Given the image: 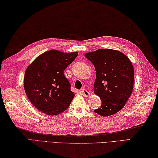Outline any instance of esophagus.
<instances>
[{
	"label": "esophagus",
	"mask_w": 158,
	"mask_h": 158,
	"mask_svg": "<svg viewBox=\"0 0 158 158\" xmlns=\"http://www.w3.org/2000/svg\"><path fill=\"white\" fill-rule=\"evenodd\" d=\"M81 93L83 94V96H85L86 97H89L90 96V93L88 91V90L85 89H83L81 90Z\"/></svg>",
	"instance_id": "obj_1"
}]
</instances>
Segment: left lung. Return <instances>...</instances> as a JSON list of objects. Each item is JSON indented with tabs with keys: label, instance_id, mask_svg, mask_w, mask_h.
Returning <instances> with one entry per match:
<instances>
[{
	"label": "left lung",
	"instance_id": "1",
	"mask_svg": "<svg viewBox=\"0 0 158 158\" xmlns=\"http://www.w3.org/2000/svg\"><path fill=\"white\" fill-rule=\"evenodd\" d=\"M85 56L95 67L96 77L94 92L101 99L100 108L94 110L106 117L115 114L125 106L134 86V68L130 59L121 52L99 49Z\"/></svg>",
	"mask_w": 158,
	"mask_h": 158
}]
</instances>
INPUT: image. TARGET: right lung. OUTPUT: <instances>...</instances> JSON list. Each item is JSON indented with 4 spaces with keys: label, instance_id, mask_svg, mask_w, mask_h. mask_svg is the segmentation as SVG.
<instances>
[{
    "label": "right lung",
    "instance_id": "obj_1",
    "mask_svg": "<svg viewBox=\"0 0 158 158\" xmlns=\"http://www.w3.org/2000/svg\"><path fill=\"white\" fill-rule=\"evenodd\" d=\"M78 52L49 50L39 56L26 70L23 86L33 106L46 115H56L69 108L75 94L64 75Z\"/></svg>",
    "mask_w": 158,
    "mask_h": 158
}]
</instances>
